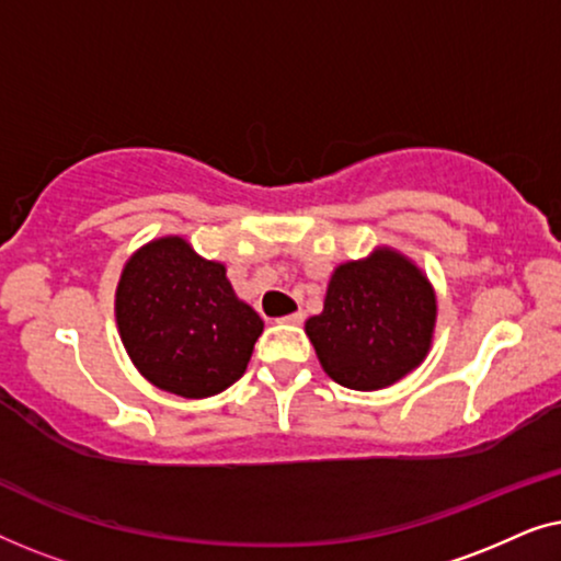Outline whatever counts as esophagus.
<instances>
[{"label":"esophagus","instance_id":"34e87169","mask_svg":"<svg viewBox=\"0 0 561 561\" xmlns=\"http://www.w3.org/2000/svg\"><path fill=\"white\" fill-rule=\"evenodd\" d=\"M278 321H280V324H301V321H304V311L288 313V317H280Z\"/></svg>","mask_w":561,"mask_h":561}]
</instances>
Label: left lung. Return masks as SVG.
<instances>
[{"label": "left lung", "mask_w": 561, "mask_h": 561, "mask_svg": "<svg viewBox=\"0 0 561 561\" xmlns=\"http://www.w3.org/2000/svg\"><path fill=\"white\" fill-rule=\"evenodd\" d=\"M436 298L413 263L378 250L340 265L329 280L324 311L306 321L319 363L352 390L393 386L426 357Z\"/></svg>", "instance_id": "obj_1"}]
</instances>
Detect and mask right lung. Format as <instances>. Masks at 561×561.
Returning a JSON list of instances; mask_svg holds the SVG:
<instances>
[{"label":"right lung","instance_id":"right-lung-1","mask_svg":"<svg viewBox=\"0 0 561 561\" xmlns=\"http://www.w3.org/2000/svg\"><path fill=\"white\" fill-rule=\"evenodd\" d=\"M117 324L127 355L152 386L206 398L242 378L263 319L234 296L225 265L181 237L150 242L125 265Z\"/></svg>","mask_w":561,"mask_h":561}]
</instances>
